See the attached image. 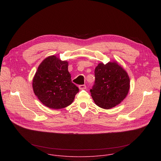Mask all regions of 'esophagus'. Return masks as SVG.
I'll return each instance as SVG.
<instances>
[{
	"instance_id": "1",
	"label": "esophagus",
	"mask_w": 161,
	"mask_h": 161,
	"mask_svg": "<svg viewBox=\"0 0 161 161\" xmlns=\"http://www.w3.org/2000/svg\"><path fill=\"white\" fill-rule=\"evenodd\" d=\"M86 85H79V88H80V90H85V89H86Z\"/></svg>"
}]
</instances>
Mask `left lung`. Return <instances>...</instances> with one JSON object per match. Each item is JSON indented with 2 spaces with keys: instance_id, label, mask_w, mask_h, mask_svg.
Segmentation results:
<instances>
[{
  "instance_id": "obj_1",
  "label": "left lung",
  "mask_w": 161,
  "mask_h": 161,
  "mask_svg": "<svg viewBox=\"0 0 161 161\" xmlns=\"http://www.w3.org/2000/svg\"><path fill=\"white\" fill-rule=\"evenodd\" d=\"M96 81L91 96L97 106L109 109L119 104L127 96L130 78L117 61L99 63L95 69Z\"/></svg>"
}]
</instances>
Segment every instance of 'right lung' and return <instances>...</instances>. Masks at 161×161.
<instances>
[{
  "instance_id": "right-lung-1",
  "label": "right lung",
  "mask_w": 161,
  "mask_h": 161,
  "mask_svg": "<svg viewBox=\"0 0 161 161\" xmlns=\"http://www.w3.org/2000/svg\"><path fill=\"white\" fill-rule=\"evenodd\" d=\"M32 88L38 99L50 109L64 108L73 102L79 88L71 81L68 62L51 55L39 64Z\"/></svg>"
}]
</instances>
